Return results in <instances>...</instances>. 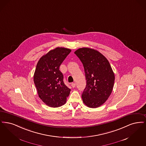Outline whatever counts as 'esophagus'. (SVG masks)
Here are the masks:
<instances>
[{
	"label": "esophagus",
	"instance_id": "34e87169",
	"mask_svg": "<svg viewBox=\"0 0 146 146\" xmlns=\"http://www.w3.org/2000/svg\"><path fill=\"white\" fill-rule=\"evenodd\" d=\"M71 86L72 88H75L76 87V83H71Z\"/></svg>",
	"mask_w": 146,
	"mask_h": 146
}]
</instances>
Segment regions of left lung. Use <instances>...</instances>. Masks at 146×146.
Wrapping results in <instances>:
<instances>
[{
  "label": "left lung",
  "instance_id": "left-lung-1",
  "mask_svg": "<svg viewBox=\"0 0 146 146\" xmlns=\"http://www.w3.org/2000/svg\"><path fill=\"white\" fill-rule=\"evenodd\" d=\"M75 54L82 63L86 79V87L82 94L83 102L89 108H98L112 93L114 72L106 57L95 50L81 48Z\"/></svg>",
  "mask_w": 146,
  "mask_h": 146
}]
</instances>
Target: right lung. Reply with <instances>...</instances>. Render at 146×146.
<instances>
[{
  "label": "right lung",
  "instance_id": "1",
  "mask_svg": "<svg viewBox=\"0 0 146 146\" xmlns=\"http://www.w3.org/2000/svg\"><path fill=\"white\" fill-rule=\"evenodd\" d=\"M71 50L57 47L39 59L34 75V82L39 98L46 105L58 108L64 105L70 90L64 83L59 66Z\"/></svg>",
  "mask_w": 146,
  "mask_h": 146
}]
</instances>
